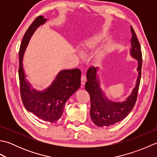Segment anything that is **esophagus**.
<instances>
[{
    "mask_svg": "<svg viewBox=\"0 0 157 157\" xmlns=\"http://www.w3.org/2000/svg\"><path fill=\"white\" fill-rule=\"evenodd\" d=\"M86 82V76L85 75H82L81 77V83L82 86H84Z\"/></svg>",
    "mask_w": 157,
    "mask_h": 157,
    "instance_id": "obj_1",
    "label": "esophagus"
}]
</instances>
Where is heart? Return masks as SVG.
Wrapping results in <instances>:
<instances>
[{
	"mask_svg": "<svg viewBox=\"0 0 157 157\" xmlns=\"http://www.w3.org/2000/svg\"><path fill=\"white\" fill-rule=\"evenodd\" d=\"M103 38H104V36L101 33H96V34H94V35L90 36L87 39H86L82 44V48L84 51L86 52L88 50L96 47L102 40ZM106 52H107L106 49H102L98 51L95 56L96 61L99 63L102 62L105 58Z\"/></svg>",
	"mask_w": 157,
	"mask_h": 157,
	"instance_id": "b5f03b06",
	"label": "heart"
}]
</instances>
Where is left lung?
<instances>
[{"label":"left lung","mask_w":157,"mask_h":157,"mask_svg":"<svg viewBox=\"0 0 157 157\" xmlns=\"http://www.w3.org/2000/svg\"><path fill=\"white\" fill-rule=\"evenodd\" d=\"M132 37L131 38L130 55L138 61L137 71L138 76L136 86L128 97L123 102H114L109 100L103 92L100 85L97 75L98 67H91L87 71V82L85 88L90 96V117L94 124L99 127L110 126L121 121L125 118L136 104L138 88L140 83L142 65L141 47L134 29L131 26Z\"/></svg>","instance_id":"8db88e82"}]
</instances>
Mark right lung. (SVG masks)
I'll return each instance as SVG.
<instances>
[{
    "mask_svg": "<svg viewBox=\"0 0 157 157\" xmlns=\"http://www.w3.org/2000/svg\"><path fill=\"white\" fill-rule=\"evenodd\" d=\"M46 21L43 16L38 17L23 37L19 52L20 93L27 111L46 122L56 123L61 118L66 102L80 87L81 71L79 69L61 70L52 84L41 91L33 88L26 79L23 67V55L34 33Z\"/></svg>",
    "mask_w": 157,
    "mask_h": 157,
    "instance_id": "add662e5",
    "label": "right lung"
}]
</instances>
